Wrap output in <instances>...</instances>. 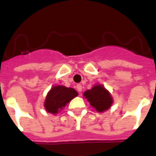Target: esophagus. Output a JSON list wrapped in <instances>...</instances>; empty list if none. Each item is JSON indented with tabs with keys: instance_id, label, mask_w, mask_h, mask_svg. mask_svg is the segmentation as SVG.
I'll list each match as a JSON object with an SVG mask.
<instances>
[{
	"instance_id": "34e87169",
	"label": "esophagus",
	"mask_w": 156,
	"mask_h": 156,
	"mask_svg": "<svg viewBox=\"0 0 156 156\" xmlns=\"http://www.w3.org/2000/svg\"><path fill=\"white\" fill-rule=\"evenodd\" d=\"M76 88H77V90H78V91L79 92V93H80V92H82L83 87H82L81 84H78V85H77V87H76Z\"/></svg>"
}]
</instances>
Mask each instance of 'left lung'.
I'll list each match as a JSON object with an SVG mask.
<instances>
[{
    "label": "left lung",
    "instance_id": "1",
    "mask_svg": "<svg viewBox=\"0 0 156 156\" xmlns=\"http://www.w3.org/2000/svg\"><path fill=\"white\" fill-rule=\"evenodd\" d=\"M83 96L92 107L99 113L108 110L113 104V98L110 93L103 85H94L91 89L85 91Z\"/></svg>",
    "mask_w": 156,
    "mask_h": 156
}]
</instances>
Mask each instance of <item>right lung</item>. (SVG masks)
Listing matches in <instances>:
<instances>
[{
  "label": "right lung",
  "mask_w": 156,
  "mask_h": 156,
  "mask_svg": "<svg viewBox=\"0 0 156 156\" xmlns=\"http://www.w3.org/2000/svg\"><path fill=\"white\" fill-rule=\"evenodd\" d=\"M78 92L65 86H54L48 92L44 103V107L48 113L58 114L73 98L78 96Z\"/></svg>",
  "instance_id": "add662e5"
}]
</instances>
